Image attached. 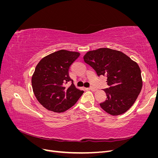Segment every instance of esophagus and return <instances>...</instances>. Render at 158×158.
I'll use <instances>...</instances> for the list:
<instances>
[{"instance_id":"obj_1","label":"esophagus","mask_w":158,"mask_h":158,"mask_svg":"<svg viewBox=\"0 0 158 158\" xmlns=\"http://www.w3.org/2000/svg\"><path fill=\"white\" fill-rule=\"evenodd\" d=\"M89 90H91V91H92V92H95V91H97V89H95V88H89Z\"/></svg>"}]
</instances>
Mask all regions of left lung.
<instances>
[{
	"label": "left lung",
	"mask_w": 158,
	"mask_h": 158,
	"mask_svg": "<svg viewBox=\"0 0 158 158\" xmlns=\"http://www.w3.org/2000/svg\"><path fill=\"white\" fill-rule=\"evenodd\" d=\"M84 60L98 76L107 77L110 87L103 89L107 99L100 103L101 107L113 116L127 112L136 102L142 88L138 64L121 51L109 48L89 51L84 56Z\"/></svg>",
	"instance_id": "left-lung-1"
}]
</instances>
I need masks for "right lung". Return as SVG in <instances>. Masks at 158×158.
Segmentation results:
<instances>
[{"mask_svg": "<svg viewBox=\"0 0 158 158\" xmlns=\"http://www.w3.org/2000/svg\"><path fill=\"white\" fill-rule=\"evenodd\" d=\"M80 55L78 52L59 50L44 57L37 64L31 78L33 92L37 101L49 111H66L84 93L76 88L69 73L71 64ZM70 81L72 84L66 87Z\"/></svg>", "mask_w": 158, "mask_h": 158, "instance_id": "1", "label": "right lung"}]
</instances>
